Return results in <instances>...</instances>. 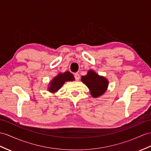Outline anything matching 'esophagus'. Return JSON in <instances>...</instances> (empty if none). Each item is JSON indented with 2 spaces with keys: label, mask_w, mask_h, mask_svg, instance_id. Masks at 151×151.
Segmentation results:
<instances>
[{
  "label": "esophagus",
  "mask_w": 151,
  "mask_h": 151,
  "mask_svg": "<svg viewBox=\"0 0 151 151\" xmlns=\"http://www.w3.org/2000/svg\"><path fill=\"white\" fill-rule=\"evenodd\" d=\"M74 77H75V79L76 81H79L80 79V75L78 73H76L74 74Z\"/></svg>",
  "instance_id": "obj_1"
}]
</instances>
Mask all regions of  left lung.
I'll list each match as a JSON object with an SVG mask.
<instances>
[{"label": "left lung", "mask_w": 151, "mask_h": 151, "mask_svg": "<svg viewBox=\"0 0 151 151\" xmlns=\"http://www.w3.org/2000/svg\"><path fill=\"white\" fill-rule=\"evenodd\" d=\"M81 81L89 88L91 95L94 98L100 97L105 93L109 83L107 79L98 75L92 70H90L87 75L81 77Z\"/></svg>", "instance_id": "left-lung-1"}]
</instances>
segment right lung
I'll list each match as a JSON object with an SVG mask.
<instances>
[{
    "instance_id": "1",
    "label": "right lung",
    "mask_w": 151,
    "mask_h": 151,
    "mask_svg": "<svg viewBox=\"0 0 151 151\" xmlns=\"http://www.w3.org/2000/svg\"><path fill=\"white\" fill-rule=\"evenodd\" d=\"M75 78L72 73L66 71L64 73H60L52 79L49 83L48 90L51 93H56L63 85L66 81H72Z\"/></svg>"
}]
</instances>
